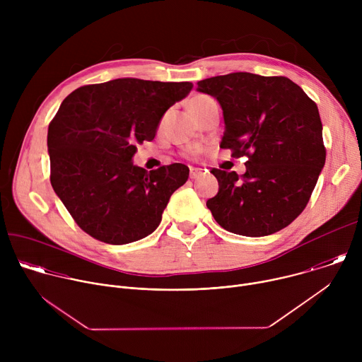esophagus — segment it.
I'll list each match as a JSON object with an SVG mask.
<instances>
[{
  "label": "esophagus",
  "mask_w": 362,
  "mask_h": 362,
  "mask_svg": "<svg viewBox=\"0 0 362 362\" xmlns=\"http://www.w3.org/2000/svg\"><path fill=\"white\" fill-rule=\"evenodd\" d=\"M202 175H203V172H202L200 169H196V168H190V179L196 180V179H199Z\"/></svg>",
  "instance_id": "obj_1"
}]
</instances>
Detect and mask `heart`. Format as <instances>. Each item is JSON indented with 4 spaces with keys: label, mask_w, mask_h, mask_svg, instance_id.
I'll return each mask as SVG.
<instances>
[{
    "label": "heart",
    "mask_w": 362,
    "mask_h": 362,
    "mask_svg": "<svg viewBox=\"0 0 362 362\" xmlns=\"http://www.w3.org/2000/svg\"><path fill=\"white\" fill-rule=\"evenodd\" d=\"M206 98H209L208 95H196V97H193L192 100H190V103H189V107L190 106H194V105H199V103H202L203 100H206Z\"/></svg>",
    "instance_id": "heart-1"
}]
</instances>
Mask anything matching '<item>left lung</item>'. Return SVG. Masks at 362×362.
<instances>
[{
  "label": "left lung",
  "mask_w": 362,
  "mask_h": 362,
  "mask_svg": "<svg viewBox=\"0 0 362 362\" xmlns=\"http://www.w3.org/2000/svg\"><path fill=\"white\" fill-rule=\"evenodd\" d=\"M197 91L223 110L221 147L249 158L242 177L212 169L219 192L206 206L215 221L252 238L286 228L305 209L325 165L317 105L286 77L252 73L204 78Z\"/></svg>",
  "instance_id": "left-lung-1"
}]
</instances>
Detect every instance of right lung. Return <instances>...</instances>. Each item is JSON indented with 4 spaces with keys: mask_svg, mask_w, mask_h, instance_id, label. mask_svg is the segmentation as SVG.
<instances>
[{
    "mask_svg": "<svg viewBox=\"0 0 362 362\" xmlns=\"http://www.w3.org/2000/svg\"><path fill=\"white\" fill-rule=\"evenodd\" d=\"M193 84L117 78L69 94L48 126L51 186L90 236L124 245L156 230L170 196L189 177L182 163L144 170L136 144Z\"/></svg>",
    "mask_w": 362,
    "mask_h": 362,
    "instance_id": "add662e5",
    "label": "right lung"
}]
</instances>
